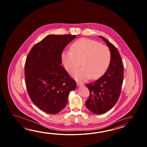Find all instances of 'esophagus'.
I'll return each instance as SVG.
<instances>
[{
    "label": "esophagus",
    "mask_w": 147,
    "mask_h": 147,
    "mask_svg": "<svg viewBox=\"0 0 147 147\" xmlns=\"http://www.w3.org/2000/svg\"><path fill=\"white\" fill-rule=\"evenodd\" d=\"M77 86H78V87H79V86H82L84 84H82V83H80V82H77Z\"/></svg>",
    "instance_id": "esophagus-1"
}]
</instances>
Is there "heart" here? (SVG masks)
Here are the masks:
<instances>
[{
	"mask_svg": "<svg viewBox=\"0 0 147 147\" xmlns=\"http://www.w3.org/2000/svg\"><path fill=\"white\" fill-rule=\"evenodd\" d=\"M71 48V51L63 52L61 59L66 70L71 74L78 69L81 63L82 67L74 75L76 80L83 81L90 77L95 80L106 72L111 58L110 50L107 46L81 38L74 42Z\"/></svg>",
	"mask_w": 147,
	"mask_h": 147,
	"instance_id": "heart-1",
	"label": "heart"
}]
</instances>
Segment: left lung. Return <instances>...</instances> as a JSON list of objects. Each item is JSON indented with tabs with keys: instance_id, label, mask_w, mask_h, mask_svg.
<instances>
[{
	"instance_id": "obj_1",
	"label": "left lung",
	"mask_w": 147,
	"mask_h": 147,
	"mask_svg": "<svg viewBox=\"0 0 147 147\" xmlns=\"http://www.w3.org/2000/svg\"><path fill=\"white\" fill-rule=\"evenodd\" d=\"M109 48L111 61L105 74L96 81L86 84L90 96L86 102L88 109L101 115L113 108L119 99L123 80V64L118 49L105 38L100 36Z\"/></svg>"
}]
</instances>
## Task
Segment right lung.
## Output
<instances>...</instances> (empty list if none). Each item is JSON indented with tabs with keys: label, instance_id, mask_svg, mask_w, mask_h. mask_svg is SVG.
<instances>
[{
	"label": "right lung",
	"instance_id": "1",
	"mask_svg": "<svg viewBox=\"0 0 147 147\" xmlns=\"http://www.w3.org/2000/svg\"><path fill=\"white\" fill-rule=\"evenodd\" d=\"M76 35L47 36L35 44L25 65V83L31 101L45 113L55 115L66 107L76 82L61 66L64 48Z\"/></svg>",
	"mask_w": 147,
	"mask_h": 147
}]
</instances>
